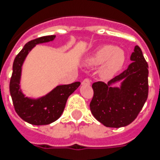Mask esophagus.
Instances as JSON below:
<instances>
[{
  "mask_svg": "<svg viewBox=\"0 0 160 160\" xmlns=\"http://www.w3.org/2000/svg\"><path fill=\"white\" fill-rule=\"evenodd\" d=\"M90 83H91V81H90V79H88V78H86V79H85V80H83L82 81V85H90Z\"/></svg>",
  "mask_w": 160,
  "mask_h": 160,
  "instance_id": "34e87169",
  "label": "esophagus"
}]
</instances>
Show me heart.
<instances>
[{
  "instance_id": "heart-1",
  "label": "heart",
  "mask_w": 160,
  "mask_h": 160,
  "mask_svg": "<svg viewBox=\"0 0 160 160\" xmlns=\"http://www.w3.org/2000/svg\"><path fill=\"white\" fill-rule=\"evenodd\" d=\"M124 61L123 51L110 45L102 46L88 59V64L90 65H98L105 62L102 70L105 76H110L116 72L121 67Z\"/></svg>"
}]
</instances>
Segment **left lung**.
<instances>
[{
  "mask_svg": "<svg viewBox=\"0 0 160 160\" xmlns=\"http://www.w3.org/2000/svg\"><path fill=\"white\" fill-rule=\"evenodd\" d=\"M133 62L110 82L124 79L121 89L109 87L103 81L93 83L94 95L90 103V111L105 126H126L136 119L149 94L148 63L141 49L136 46L130 56Z\"/></svg>",
  "mask_w": 160,
  "mask_h": 160,
  "instance_id": "left-lung-1",
  "label": "left lung"
}]
</instances>
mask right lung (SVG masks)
<instances>
[{
  "mask_svg": "<svg viewBox=\"0 0 160 160\" xmlns=\"http://www.w3.org/2000/svg\"><path fill=\"white\" fill-rule=\"evenodd\" d=\"M55 36H41L29 41L16 55L13 62V71L10 80V93L15 110L21 119L34 125L49 124L62 114L68 97L77 89L80 82L59 85L49 95L39 100H31L24 96L20 90L21 65L29 51L36 44L48 42Z\"/></svg>",
  "mask_w": 160,
  "mask_h": 160,
  "instance_id": "add662e5",
  "label": "right lung"
}]
</instances>
